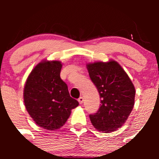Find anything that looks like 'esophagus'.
<instances>
[{
    "instance_id": "34e87169",
    "label": "esophagus",
    "mask_w": 159,
    "mask_h": 159,
    "mask_svg": "<svg viewBox=\"0 0 159 159\" xmlns=\"http://www.w3.org/2000/svg\"><path fill=\"white\" fill-rule=\"evenodd\" d=\"M83 102H84V98L80 97L79 98H78V102H79L80 105H81V104L83 103Z\"/></svg>"
}]
</instances>
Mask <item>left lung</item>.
Masks as SVG:
<instances>
[{"label": "left lung", "mask_w": 159, "mask_h": 159, "mask_svg": "<svg viewBox=\"0 0 159 159\" xmlns=\"http://www.w3.org/2000/svg\"><path fill=\"white\" fill-rule=\"evenodd\" d=\"M86 67L102 103L95 114L89 115L91 124L105 133L116 131L127 121L133 109L134 84L121 65L114 60L89 63Z\"/></svg>", "instance_id": "obj_1"}]
</instances>
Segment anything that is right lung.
Returning <instances> with one entry per match:
<instances>
[{
  "mask_svg": "<svg viewBox=\"0 0 159 159\" xmlns=\"http://www.w3.org/2000/svg\"><path fill=\"white\" fill-rule=\"evenodd\" d=\"M61 68L59 61H41L28 75L24 89L28 114L38 125L49 131L62 127L71 110L79 105L61 79Z\"/></svg>",
  "mask_w": 159,
  "mask_h": 159,
  "instance_id": "1",
  "label": "right lung"
}]
</instances>
